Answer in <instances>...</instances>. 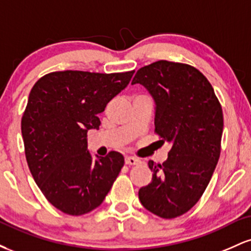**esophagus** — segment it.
I'll return each instance as SVG.
<instances>
[{
	"mask_svg": "<svg viewBox=\"0 0 251 251\" xmlns=\"http://www.w3.org/2000/svg\"><path fill=\"white\" fill-rule=\"evenodd\" d=\"M125 163L127 164V165H137V164L140 163V160L137 159V158H134V157H126Z\"/></svg>",
	"mask_w": 251,
	"mask_h": 251,
	"instance_id": "obj_1",
	"label": "esophagus"
}]
</instances>
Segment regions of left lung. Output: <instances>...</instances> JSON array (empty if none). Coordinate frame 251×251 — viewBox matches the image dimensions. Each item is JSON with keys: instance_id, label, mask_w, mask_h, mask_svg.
I'll return each mask as SVG.
<instances>
[{"instance_id": "1", "label": "left lung", "mask_w": 251, "mask_h": 251, "mask_svg": "<svg viewBox=\"0 0 251 251\" xmlns=\"http://www.w3.org/2000/svg\"><path fill=\"white\" fill-rule=\"evenodd\" d=\"M132 83L154 101V127L171 145L163 164L149 162L152 181L140 203L162 218L188 212L205 191L221 154L223 112L211 83L195 67L165 60L140 68Z\"/></svg>"}]
</instances>
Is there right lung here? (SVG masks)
<instances>
[{"label":"right lung","instance_id":"obj_1","mask_svg":"<svg viewBox=\"0 0 251 251\" xmlns=\"http://www.w3.org/2000/svg\"><path fill=\"white\" fill-rule=\"evenodd\" d=\"M133 73L54 72L31 88L21 122L25 158L42 194L65 214L98 208L124 166L116 151L93 159L87 132L99 129L98 114L127 87Z\"/></svg>","mask_w":251,"mask_h":251}]
</instances>
